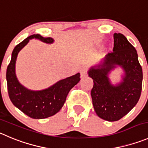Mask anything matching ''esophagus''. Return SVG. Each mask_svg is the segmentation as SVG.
Wrapping results in <instances>:
<instances>
[{
	"mask_svg": "<svg viewBox=\"0 0 148 148\" xmlns=\"http://www.w3.org/2000/svg\"><path fill=\"white\" fill-rule=\"evenodd\" d=\"M79 72H80L81 77H85V76L87 75V69L86 68H82L80 69Z\"/></svg>",
	"mask_w": 148,
	"mask_h": 148,
	"instance_id": "obj_1",
	"label": "esophagus"
}]
</instances>
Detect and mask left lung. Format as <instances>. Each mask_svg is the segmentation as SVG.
Returning <instances> with one entry per match:
<instances>
[{
    "label": "left lung",
    "instance_id": "left-lung-1",
    "mask_svg": "<svg viewBox=\"0 0 148 148\" xmlns=\"http://www.w3.org/2000/svg\"><path fill=\"white\" fill-rule=\"evenodd\" d=\"M113 37L112 52L106 55L102 64L88 71L93 79L90 93L95 111L99 118L110 122L119 121L137 103L143 78L136 49L123 34L114 33ZM116 65L123 68L125 77L122 83L114 86L108 74Z\"/></svg>",
    "mask_w": 148,
    "mask_h": 148
}]
</instances>
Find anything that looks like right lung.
<instances>
[{
  "label": "right lung",
  "instance_id": "obj_1",
  "mask_svg": "<svg viewBox=\"0 0 148 148\" xmlns=\"http://www.w3.org/2000/svg\"><path fill=\"white\" fill-rule=\"evenodd\" d=\"M38 38L45 43H52L49 37L34 34L18 44L14 49L12 59L6 70L9 96L14 105L24 114L34 119H44L54 115L63 107L70 90L80 80V74L62 79L48 89L33 91L20 85L15 74V63L18 52L31 38Z\"/></svg>",
  "mask_w": 148,
  "mask_h": 148
}]
</instances>
